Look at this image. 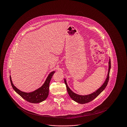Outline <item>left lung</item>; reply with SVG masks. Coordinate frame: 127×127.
Here are the masks:
<instances>
[{
    "label": "left lung",
    "instance_id": "1",
    "mask_svg": "<svg viewBox=\"0 0 127 127\" xmlns=\"http://www.w3.org/2000/svg\"><path fill=\"white\" fill-rule=\"evenodd\" d=\"M111 67V59H110L109 62H108V74L106 77V78L104 81V82L103 83V84L94 93L89 94L88 95H77L74 93H73L72 90L70 89V88L68 87L66 79H64V82L66 86L67 90L68 92V93L70 96V97L73 99L74 101L81 104H84L86 103H88L90 101H92L102 91L105 89L106 87L107 83L108 82V80H109V75H110V71Z\"/></svg>",
    "mask_w": 127,
    "mask_h": 127
}]
</instances>
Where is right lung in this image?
Wrapping results in <instances>:
<instances>
[{
	"label": "right lung",
	"mask_w": 127,
	"mask_h": 127,
	"mask_svg": "<svg viewBox=\"0 0 127 127\" xmlns=\"http://www.w3.org/2000/svg\"><path fill=\"white\" fill-rule=\"evenodd\" d=\"M55 71H53L49 74L43 85L38 89L31 93H25L17 89L13 84L10 75V80L11 86L14 91L24 99L31 103H37L44 101L48 96L49 84Z\"/></svg>",
	"instance_id": "obj_1"
}]
</instances>
